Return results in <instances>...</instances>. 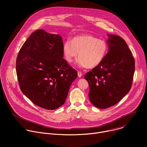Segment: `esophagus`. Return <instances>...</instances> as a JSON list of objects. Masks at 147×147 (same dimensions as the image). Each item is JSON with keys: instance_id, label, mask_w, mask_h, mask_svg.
Segmentation results:
<instances>
[{"instance_id": "esophagus-1", "label": "esophagus", "mask_w": 147, "mask_h": 147, "mask_svg": "<svg viewBox=\"0 0 147 147\" xmlns=\"http://www.w3.org/2000/svg\"><path fill=\"white\" fill-rule=\"evenodd\" d=\"M77 74H78V77L79 78H80V77H82V73H81V72H80V71H78Z\"/></svg>"}]
</instances>
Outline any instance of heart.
I'll return each instance as SVG.
<instances>
[{"label": "heart", "mask_w": 147, "mask_h": 147, "mask_svg": "<svg viewBox=\"0 0 147 147\" xmlns=\"http://www.w3.org/2000/svg\"><path fill=\"white\" fill-rule=\"evenodd\" d=\"M65 59L72 62L77 56L76 65L81 68H94L103 60L107 51L106 42L89 35L84 34L74 37L71 42L66 41L63 45Z\"/></svg>", "instance_id": "obj_1"}]
</instances>
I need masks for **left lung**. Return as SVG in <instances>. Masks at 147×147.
<instances>
[{
    "instance_id": "8db88e82",
    "label": "left lung",
    "mask_w": 147,
    "mask_h": 147,
    "mask_svg": "<svg viewBox=\"0 0 147 147\" xmlns=\"http://www.w3.org/2000/svg\"><path fill=\"white\" fill-rule=\"evenodd\" d=\"M107 35V54L84 76L90 87V100L100 109L115 105L127 94L135 70L134 59L125 41L116 35Z\"/></svg>"
}]
</instances>
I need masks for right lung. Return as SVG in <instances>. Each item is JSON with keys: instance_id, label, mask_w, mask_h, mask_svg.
Instances as JSON below:
<instances>
[{"instance_id": "add662e5", "label": "right lung", "mask_w": 147, "mask_h": 147, "mask_svg": "<svg viewBox=\"0 0 147 147\" xmlns=\"http://www.w3.org/2000/svg\"><path fill=\"white\" fill-rule=\"evenodd\" d=\"M59 34L38 30L21 48L16 73L22 92L36 105L47 110L64 104L77 72L63 59Z\"/></svg>"}]
</instances>
